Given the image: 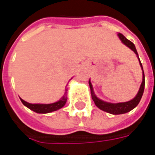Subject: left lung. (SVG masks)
Wrapping results in <instances>:
<instances>
[{
	"label": "left lung",
	"instance_id": "obj_1",
	"mask_svg": "<svg viewBox=\"0 0 155 155\" xmlns=\"http://www.w3.org/2000/svg\"><path fill=\"white\" fill-rule=\"evenodd\" d=\"M118 36L120 37V39L121 40V41L123 42L124 44L126 46L131 49L132 51L137 54V56L139 58V55H138V52L136 51V48H135V45H134L133 42H131L130 41H129L128 39H126L124 36L122 34L119 33L118 34ZM139 61H140V66H141V69L143 71V81H142V83L140 84V88L139 90V92L138 94H136V96L134 98L133 100H131L130 101H127V102H123V103H116V104H114V103H109V102H105V101H102V100H100L99 98H97V96L94 94V91H93V86L91 84V81H89V84H90V88H91V97H92V100L94 101V104L97 106L99 109H101V110L105 111L107 113H110V114H124V113H127L129 111L132 110L134 108H135L138 105V104L140 103V100L142 98V95H143V90H144V84H145V81H144V73H143V66H142V64L140 62V58H139Z\"/></svg>",
	"mask_w": 155,
	"mask_h": 155
}]
</instances>
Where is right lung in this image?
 Instances as JSON below:
<instances>
[{
	"mask_svg": "<svg viewBox=\"0 0 155 155\" xmlns=\"http://www.w3.org/2000/svg\"><path fill=\"white\" fill-rule=\"evenodd\" d=\"M67 90L64 92V94L63 95V97L61 98V100L57 102H54L52 104H31L28 103L26 101H23L22 99H21L22 104H24L25 106L29 108L30 110H31L35 113H39V114H46V113H51L52 111H55L61 109L64 106L66 101H67Z\"/></svg>",
	"mask_w": 155,
	"mask_h": 155,
	"instance_id": "1",
	"label": "right lung"
}]
</instances>
